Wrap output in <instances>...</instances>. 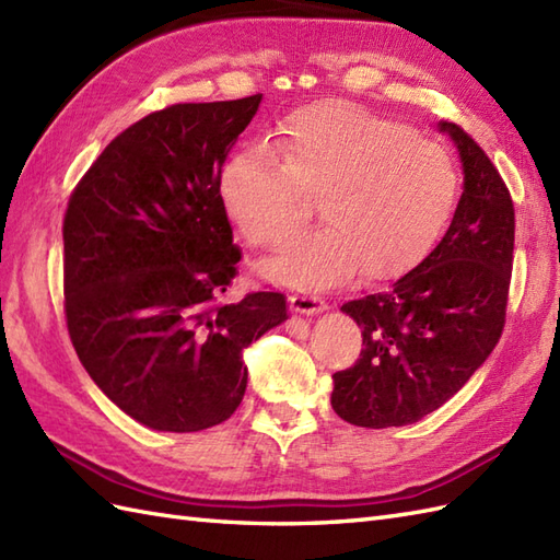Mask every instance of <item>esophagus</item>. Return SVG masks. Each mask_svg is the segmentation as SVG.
Instances as JSON below:
<instances>
[{"label":"esophagus","instance_id":"obj_1","mask_svg":"<svg viewBox=\"0 0 560 560\" xmlns=\"http://www.w3.org/2000/svg\"><path fill=\"white\" fill-rule=\"evenodd\" d=\"M290 306L296 313H304V316H313V313H323L327 308L323 299L311 292H294L290 296Z\"/></svg>","mask_w":560,"mask_h":560}]
</instances>
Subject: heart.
<instances>
[{
    "label": "heart",
    "mask_w": 560,
    "mask_h": 560,
    "mask_svg": "<svg viewBox=\"0 0 560 560\" xmlns=\"http://www.w3.org/2000/svg\"><path fill=\"white\" fill-rule=\"evenodd\" d=\"M318 197L327 223L294 235L268 272L294 288H332L357 276L383 282L430 254L456 209L458 175L438 142L351 102L296 108L270 147L230 154L218 199L254 247L276 244L308 215Z\"/></svg>",
    "instance_id": "obj_1"
}]
</instances>
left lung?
<instances>
[{"mask_svg":"<svg viewBox=\"0 0 560 560\" xmlns=\"http://www.w3.org/2000/svg\"><path fill=\"white\" fill-rule=\"evenodd\" d=\"M456 144L463 195L446 235L385 292L347 302L361 359L332 375L335 413L359 428H401L438 411L497 347L506 320L515 213L509 187L468 132Z\"/></svg>","mask_w":560,"mask_h":560,"instance_id":"obj_1","label":"left lung"}]
</instances>
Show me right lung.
<instances>
[{"instance_id":"1","label":"right lung","mask_w":560,"mask_h":560,"mask_svg":"<svg viewBox=\"0 0 560 560\" xmlns=\"http://www.w3.org/2000/svg\"><path fill=\"white\" fill-rule=\"evenodd\" d=\"M258 104L261 94L144 116L68 201V335L94 385L159 432H199L233 416L247 389L242 351L288 320L280 292L221 302L242 252L218 173Z\"/></svg>"}]
</instances>
